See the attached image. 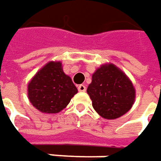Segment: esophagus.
<instances>
[{"instance_id":"esophagus-1","label":"esophagus","mask_w":161,"mask_h":161,"mask_svg":"<svg viewBox=\"0 0 161 161\" xmlns=\"http://www.w3.org/2000/svg\"><path fill=\"white\" fill-rule=\"evenodd\" d=\"M86 90V86H84V85H79V86H78V91H79V92H85Z\"/></svg>"}]
</instances>
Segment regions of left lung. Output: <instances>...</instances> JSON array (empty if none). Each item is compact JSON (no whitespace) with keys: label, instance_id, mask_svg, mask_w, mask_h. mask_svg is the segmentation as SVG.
<instances>
[{"label":"left lung","instance_id":"left-lung-1","mask_svg":"<svg viewBox=\"0 0 161 161\" xmlns=\"http://www.w3.org/2000/svg\"><path fill=\"white\" fill-rule=\"evenodd\" d=\"M87 94L96 113L108 120L126 114L135 100V89L131 81L114 64L102 65L95 70Z\"/></svg>","mask_w":161,"mask_h":161}]
</instances>
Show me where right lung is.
Wrapping results in <instances>:
<instances>
[{
    "instance_id": "add662e5",
    "label": "right lung",
    "mask_w": 161,
    "mask_h": 161,
    "mask_svg": "<svg viewBox=\"0 0 161 161\" xmlns=\"http://www.w3.org/2000/svg\"><path fill=\"white\" fill-rule=\"evenodd\" d=\"M77 88L64 73L60 61H50L36 74L28 85L32 105L44 114H58L67 107Z\"/></svg>"
}]
</instances>
